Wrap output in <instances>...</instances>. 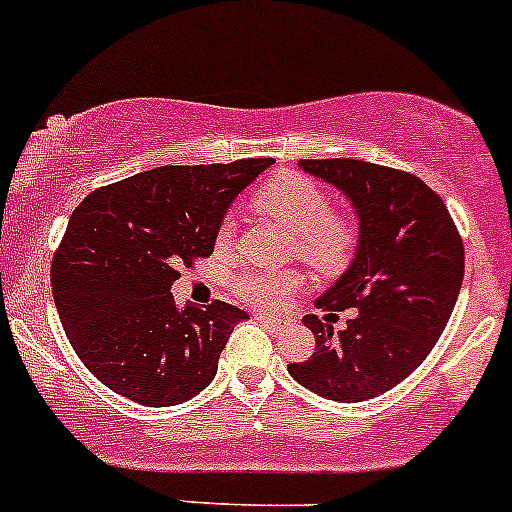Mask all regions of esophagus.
<instances>
[{
	"instance_id": "34e87169",
	"label": "esophagus",
	"mask_w": 512,
	"mask_h": 512,
	"mask_svg": "<svg viewBox=\"0 0 512 512\" xmlns=\"http://www.w3.org/2000/svg\"><path fill=\"white\" fill-rule=\"evenodd\" d=\"M260 323L265 325V328L272 330V333H282L286 328V323L282 318H272V316H260Z\"/></svg>"
}]
</instances>
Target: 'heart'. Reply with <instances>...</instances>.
<instances>
[{
  "instance_id": "obj_1",
  "label": "heart",
  "mask_w": 512,
  "mask_h": 512,
  "mask_svg": "<svg viewBox=\"0 0 512 512\" xmlns=\"http://www.w3.org/2000/svg\"><path fill=\"white\" fill-rule=\"evenodd\" d=\"M257 206L294 233L296 252L303 262L320 272H338L357 250V226L352 218L335 213L330 196L316 179L301 172H282L262 184ZM233 238V221L223 218L218 226V245ZM301 279L294 272H262L245 269L230 279V291L247 306L274 311L282 308L299 289Z\"/></svg>"
}]
</instances>
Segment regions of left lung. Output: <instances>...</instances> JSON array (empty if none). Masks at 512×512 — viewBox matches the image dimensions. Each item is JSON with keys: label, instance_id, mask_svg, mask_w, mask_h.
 <instances>
[{"label": "left lung", "instance_id": "left-lung-1", "mask_svg": "<svg viewBox=\"0 0 512 512\" xmlns=\"http://www.w3.org/2000/svg\"><path fill=\"white\" fill-rule=\"evenodd\" d=\"M299 165L340 189L359 216L355 260L316 306L359 313L338 335L303 316L316 352L289 374L330 401H367L413 374L440 340L462 289V235L445 201L411 172L350 157Z\"/></svg>", "mask_w": 512, "mask_h": 512}]
</instances>
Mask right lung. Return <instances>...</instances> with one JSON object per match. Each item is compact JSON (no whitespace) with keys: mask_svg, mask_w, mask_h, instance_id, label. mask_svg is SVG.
Segmentation results:
<instances>
[{"mask_svg":"<svg viewBox=\"0 0 512 512\" xmlns=\"http://www.w3.org/2000/svg\"><path fill=\"white\" fill-rule=\"evenodd\" d=\"M165 165L94 189L72 211L50 284L72 350L140 406H174L211 384L247 313L226 301L179 311V269L209 257L230 201L272 165Z\"/></svg>","mask_w":512,"mask_h":512,"instance_id":"obj_1","label":"right lung"}]
</instances>
